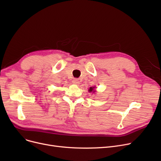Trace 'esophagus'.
I'll use <instances>...</instances> for the list:
<instances>
[{
	"label": "esophagus",
	"instance_id": "esophagus-1",
	"mask_svg": "<svg viewBox=\"0 0 161 161\" xmlns=\"http://www.w3.org/2000/svg\"><path fill=\"white\" fill-rule=\"evenodd\" d=\"M72 83L74 84H75V85H78V84L80 83V81L78 79H74V80H73Z\"/></svg>",
	"mask_w": 161,
	"mask_h": 161
}]
</instances>
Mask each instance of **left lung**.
I'll return each instance as SVG.
<instances>
[{
  "label": "left lung",
  "instance_id": "left-lung-1",
  "mask_svg": "<svg viewBox=\"0 0 161 161\" xmlns=\"http://www.w3.org/2000/svg\"><path fill=\"white\" fill-rule=\"evenodd\" d=\"M89 92H95V87H90L89 88Z\"/></svg>",
  "mask_w": 161,
  "mask_h": 161
}]
</instances>
